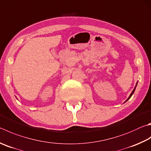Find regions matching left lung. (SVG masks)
<instances>
[{
	"label": "left lung",
	"instance_id": "8db88e82",
	"mask_svg": "<svg viewBox=\"0 0 151 151\" xmlns=\"http://www.w3.org/2000/svg\"><path fill=\"white\" fill-rule=\"evenodd\" d=\"M137 84H136V86H137ZM136 86H135V88H134V90H133V92H131V94H130V96H129V98H128V99H127V100H126V101H127V100H128L129 99V98H130L131 97V96H132V95H133V92H135V88H136Z\"/></svg>",
	"mask_w": 151,
	"mask_h": 151
}]
</instances>
